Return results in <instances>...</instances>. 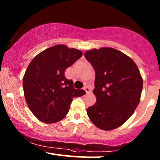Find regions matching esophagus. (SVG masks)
<instances>
[{
    "label": "esophagus",
    "instance_id": "obj_1",
    "mask_svg": "<svg viewBox=\"0 0 160 160\" xmlns=\"http://www.w3.org/2000/svg\"><path fill=\"white\" fill-rule=\"evenodd\" d=\"M83 89L86 91V93H89V92H91V89L89 88V86H88L87 85H86L85 86H84Z\"/></svg>",
    "mask_w": 160,
    "mask_h": 160
}]
</instances>
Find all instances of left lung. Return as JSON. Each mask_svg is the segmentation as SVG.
<instances>
[{
	"instance_id": "obj_1",
	"label": "left lung",
	"mask_w": 160,
	"mask_h": 160,
	"mask_svg": "<svg viewBox=\"0 0 160 160\" xmlns=\"http://www.w3.org/2000/svg\"><path fill=\"white\" fill-rule=\"evenodd\" d=\"M84 56L95 72L93 93L97 101L86 110L88 117L101 129L118 128L132 115L140 102V71L131 58L111 47L88 50Z\"/></svg>"
}]
</instances>
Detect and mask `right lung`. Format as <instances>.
Wrapping results in <instances>:
<instances>
[{
    "mask_svg": "<svg viewBox=\"0 0 160 160\" xmlns=\"http://www.w3.org/2000/svg\"><path fill=\"white\" fill-rule=\"evenodd\" d=\"M82 52L65 45H56L45 49L33 58L23 78V90L27 104L37 118L53 123L68 113L74 97L86 94L76 89L68 80L65 71L81 58Z\"/></svg>",
    "mask_w": 160,
    "mask_h": 160,
    "instance_id": "add662e5",
    "label": "right lung"
}]
</instances>
